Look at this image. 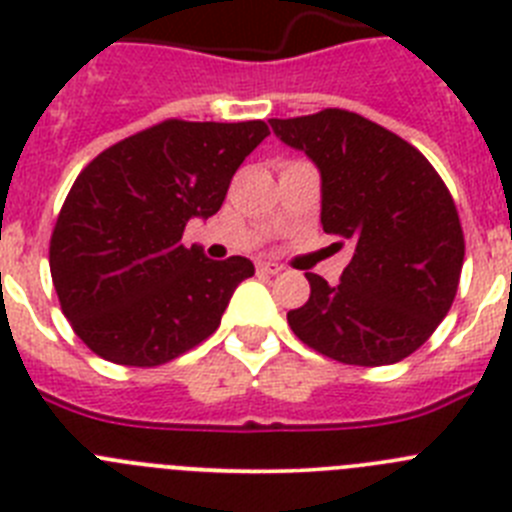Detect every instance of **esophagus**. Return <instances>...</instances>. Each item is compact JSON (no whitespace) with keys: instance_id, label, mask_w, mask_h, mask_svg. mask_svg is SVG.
Listing matches in <instances>:
<instances>
[{"instance_id":"1","label":"esophagus","mask_w":512,"mask_h":512,"mask_svg":"<svg viewBox=\"0 0 512 512\" xmlns=\"http://www.w3.org/2000/svg\"><path fill=\"white\" fill-rule=\"evenodd\" d=\"M282 269H284V266L277 264V261H259L261 274H271V277H274V274H279Z\"/></svg>"}]
</instances>
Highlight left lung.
Here are the masks:
<instances>
[{"instance_id": "obj_1", "label": "left lung", "mask_w": 512, "mask_h": 512, "mask_svg": "<svg viewBox=\"0 0 512 512\" xmlns=\"http://www.w3.org/2000/svg\"><path fill=\"white\" fill-rule=\"evenodd\" d=\"M320 171V223L354 243L341 282L305 274L310 300L287 312L295 336L356 366L397 364L428 341L459 287L464 233L428 158L356 112L269 120Z\"/></svg>"}]
</instances>
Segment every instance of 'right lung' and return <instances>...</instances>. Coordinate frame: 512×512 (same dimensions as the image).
<instances>
[{
    "mask_svg": "<svg viewBox=\"0 0 512 512\" xmlns=\"http://www.w3.org/2000/svg\"><path fill=\"white\" fill-rule=\"evenodd\" d=\"M269 135L261 120H166L99 153L76 176L51 238L63 315L112 364L158 366L212 336L243 256L184 248L189 220L215 215L243 158Z\"/></svg>",
    "mask_w": 512,
    "mask_h": 512,
    "instance_id": "obj_1",
    "label": "right lung"
}]
</instances>
